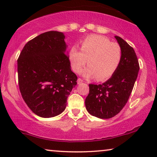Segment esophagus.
I'll return each instance as SVG.
<instances>
[{"mask_svg": "<svg viewBox=\"0 0 157 157\" xmlns=\"http://www.w3.org/2000/svg\"><path fill=\"white\" fill-rule=\"evenodd\" d=\"M83 80L81 78H78V80H77V82H78V83L79 84V83H81L83 82Z\"/></svg>", "mask_w": 157, "mask_h": 157, "instance_id": "obj_1", "label": "esophagus"}]
</instances>
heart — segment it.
Returning a JSON list of instances; mask_svg holds the SVG:
<instances>
[{"mask_svg":"<svg viewBox=\"0 0 157 157\" xmlns=\"http://www.w3.org/2000/svg\"><path fill=\"white\" fill-rule=\"evenodd\" d=\"M69 61L72 70L79 73L87 63L89 66L83 71L85 78H96L104 81L112 76L121 63L122 51L117 43H111L101 36L92 35L81 42V51L73 46L69 51Z\"/></svg>","mask_w":157,"mask_h":157,"instance_id":"b5f03b06","label":"heart"}]
</instances>
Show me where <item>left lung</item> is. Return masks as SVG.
Segmentation results:
<instances>
[{"label":"left lung","mask_w":157,"mask_h":157,"mask_svg":"<svg viewBox=\"0 0 157 157\" xmlns=\"http://www.w3.org/2000/svg\"><path fill=\"white\" fill-rule=\"evenodd\" d=\"M122 51L121 63L112 76L102 84H89L85 105L88 112L99 119H110L122 110L132 93L139 71L134 48L116 36Z\"/></svg>","instance_id":"left-lung-1"}]
</instances>
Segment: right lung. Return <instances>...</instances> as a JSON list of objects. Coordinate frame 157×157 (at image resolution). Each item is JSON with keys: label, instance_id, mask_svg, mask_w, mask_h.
Here are the masks:
<instances>
[{"label": "right lung", "instance_id": "add662e5", "mask_svg": "<svg viewBox=\"0 0 157 157\" xmlns=\"http://www.w3.org/2000/svg\"><path fill=\"white\" fill-rule=\"evenodd\" d=\"M64 39L62 32H46L28 42L18 57L21 94L38 117L51 118L63 112L68 95L77 84Z\"/></svg>", "mask_w": 157, "mask_h": 157}]
</instances>
